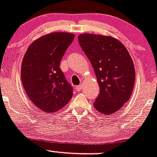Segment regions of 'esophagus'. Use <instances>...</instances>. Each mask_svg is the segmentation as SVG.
<instances>
[{
    "label": "esophagus",
    "mask_w": 157,
    "mask_h": 157,
    "mask_svg": "<svg viewBox=\"0 0 157 157\" xmlns=\"http://www.w3.org/2000/svg\"><path fill=\"white\" fill-rule=\"evenodd\" d=\"M75 89H76V91H78V92H80V91H81L82 89V85H79V86H77L75 87Z\"/></svg>",
    "instance_id": "34e87169"
}]
</instances>
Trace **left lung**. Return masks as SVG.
Masks as SVG:
<instances>
[{
  "instance_id": "8db88e82",
  "label": "left lung",
  "mask_w": 157,
  "mask_h": 157,
  "mask_svg": "<svg viewBox=\"0 0 157 157\" xmlns=\"http://www.w3.org/2000/svg\"><path fill=\"white\" fill-rule=\"evenodd\" d=\"M78 38L100 88L94 107L106 116L113 114L132 95L136 77L132 58L126 47L111 36L82 34Z\"/></svg>"
}]
</instances>
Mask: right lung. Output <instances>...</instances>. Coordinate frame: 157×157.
<instances>
[{"instance_id":"1","label":"right lung","mask_w":157,"mask_h":157,"mask_svg":"<svg viewBox=\"0 0 157 157\" xmlns=\"http://www.w3.org/2000/svg\"><path fill=\"white\" fill-rule=\"evenodd\" d=\"M74 38L71 33H50L31 43L24 56L22 84L28 98L41 111L57 112L72 97V86L65 79L60 62Z\"/></svg>"}]
</instances>
